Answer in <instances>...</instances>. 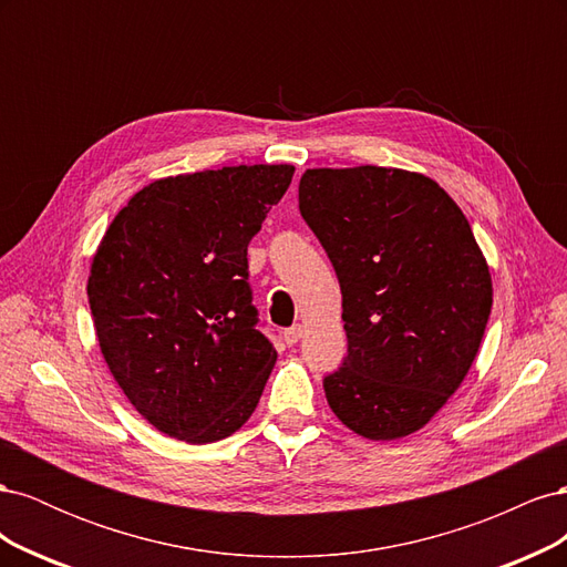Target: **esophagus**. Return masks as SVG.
<instances>
[{
  "mask_svg": "<svg viewBox=\"0 0 567 567\" xmlns=\"http://www.w3.org/2000/svg\"><path fill=\"white\" fill-rule=\"evenodd\" d=\"M300 338H302V326L300 323L290 326V329L284 331V342H286V346H296Z\"/></svg>",
  "mask_w": 567,
  "mask_h": 567,
  "instance_id": "34e87169",
  "label": "esophagus"
}]
</instances>
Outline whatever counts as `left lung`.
Returning <instances> with one entry per match:
<instances>
[{"label":"left lung","mask_w":567,"mask_h":567,"mask_svg":"<svg viewBox=\"0 0 567 567\" xmlns=\"http://www.w3.org/2000/svg\"><path fill=\"white\" fill-rule=\"evenodd\" d=\"M300 215L336 269L348 357L323 379L333 414L369 440L411 435L477 354L492 279L466 215L431 177L307 169Z\"/></svg>","instance_id":"8db88e82"}]
</instances>
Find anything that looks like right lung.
Segmentation results:
<instances>
[{"label": "right lung", "mask_w": 567, "mask_h": 567, "mask_svg": "<svg viewBox=\"0 0 567 567\" xmlns=\"http://www.w3.org/2000/svg\"><path fill=\"white\" fill-rule=\"evenodd\" d=\"M293 173L238 165L158 179L101 238L87 281L99 348L169 437H229L260 402L277 350L257 329L248 244Z\"/></svg>", "instance_id": "1"}]
</instances>
